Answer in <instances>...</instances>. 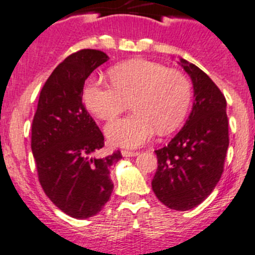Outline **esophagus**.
<instances>
[{"label": "esophagus", "mask_w": 255, "mask_h": 255, "mask_svg": "<svg viewBox=\"0 0 255 255\" xmlns=\"http://www.w3.org/2000/svg\"><path fill=\"white\" fill-rule=\"evenodd\" d=\"M138 154V152L137 151H127V149H123L122 151V156L123 157H134Z\"/></svg>", "instance_id": "esophagus-1"}]
</instances>
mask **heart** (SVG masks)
Instances as JSON below:
<instances>
[{
	"instance_id": "b5f03b06",
	"label": "heart",
	"mask_w": 255,
	"mask_h": 255,
	"mask_svg": "<svg viewBox=\"0 0 255 255\" xmlns=\"http://www.w3.org/2000/svg\"><path fill=\"white\" fill-rule=\"evenodd\" d=\"M112 84L90 78L83 93L87 108L97 118L111 121L132 101L134 113L106 127L114 146L138 147L158 132L170 133L184 122L191 103V85L184 74L144 59H134L109 70Z\"/></svg>"
}]
</instances>
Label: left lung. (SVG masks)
<instances>
[{"instance_id":"8db88e82","label":"left lung","mask_w":255,"mask_h":255,"mask_svg":"<svg viewBox=\"0 0 255 255\" xmlns=\"http://www.w3.org/2000/svg\"><path fill=\"white\" fill-rule=\"evenodd\" d=\"M178 64L191 78L192 111L167 146L156 149L152 190L163 205L186 211L196 208L215 189L224 171L229 147L227 101L201 69L185 59Z\"/></svg>"}]
</instances>
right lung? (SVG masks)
I'll return each instance as SVG.
<instances>
[{
    "label": "right lung",
    "instance_id": "add662e5",
    "mask_svg": "<svg viewBox=\"0 0 255 255\" xmlns=\"http://www.w3.org/2000/svg\"><path fill=\"white\" fill-rule=\"evenodd\" d=\"M108 59L94 49L68 56L42 87L32 121L31 149L42 190L75 219L103 209L113 191L111 166L122 158L120 151L103 158L90 156L104 146V137L82 101L87 78Z\"/></svg>",
    "mask_w": 255,
    "mask_h": 255
}]
</instances>
